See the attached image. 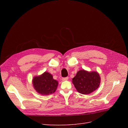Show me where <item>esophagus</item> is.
I'll return each mask as SVG.
<instances>
[{
  "label": "esophagus",
  "instance_id": "1",
  "mask_svg": "<svg viewBox=\"0 0 128 128\" xmlns=\"http://www.w3.org/2000/svg\"><path fill=\"white\" fill-rule=\"evenodd\" d=\"M68 79V77H65V78H62V80L63 81H66Z\"/></svg>",
  "mask_w": 128,
  "mask_h": 128
}]
</instances>
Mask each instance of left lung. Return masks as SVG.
I'll use <instances>...</instances> for the list:
<instances>
[{
    "instance_id": "8db88e82",
    "label": "left lung",
    "mask_w": 128,
    "mask_h": 128,
    "mask_svg": "<svg viewBox=\"0 0 128 128\" xmlns=\"http://www.w3.org/2000/svg\"><path fill=\"white\" fill-rule=\"evenodd\" d=\"M72 82L79 93L86 95L98 89L100 83V77L97 72L82 70L72 79Z\"/></svg>"
}]
</instances>
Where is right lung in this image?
<instances>
[{"instance_id":"obj_1","label":"right lung","mask_w":128,"mask_h":128,"mask_svg":"<svg viewBox=\"0 0 128 128\" xmlns=\"http://www.w3.org/2000/svg\"><path fill=\"white\" fill-rule=\"evenodd\" d=\"M34 88L36 91L42 96H47L54 93L58 82L53 78L50 73L45 72L39 76H35L32 80Z\"/></svg>"}]
</instances>
